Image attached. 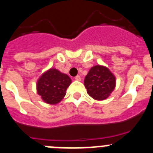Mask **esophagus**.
Here are the masks:
<instances>
[{
  "mask_svg": "<svg viewBox=\"0 0 153 153\" xmlns=\"http://www.w3.org/2000/svg\"><path fill=\"white\" fill-rule=\"evenodd\" d=\"M75 79L76 80H77V81H80L81 80V77H80V76H76L75 77Z\"/></svg>",
  "mask_w": 153,
  "mask_h": 153,
  "instance_id": "34e87169",
  "label": "esophagus"
}]
</instances>
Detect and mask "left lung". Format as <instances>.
Returning <instances> with one entry per match:
<instances>
[{"mask_svg":"<svg viewBox=\"0 0 153 153\" xmlns=\"http://www.w3.org/2000/svg\"><path fill=\"white\" fill-rule=\"evenodd\" d=\"M117 84L114 74L108 67L96 65L85 76L84 85L87 93L95 100H104L110 96Z\"/></svg>","mask_w":153,"mask_h":153,"instance_id":"8db88e82","label":"left lung"}]
</instances>
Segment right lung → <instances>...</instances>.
<instances>
[{"label": "right lung", "instance_id": "right-lung-1", "mask_svg": "<svg viewBox=\"0 0 153 153\" xmlns=\"http://www.w3.org/2000/svg\"><path fill=\"white\" fill-rule=\"evenodd\" d=\"M71 82L67 74L52 67L43 73L37 79L36 93L44 102L56 105L63 100Z\"/></svg>", "mask_w": 153, "mask_h": 153}]
</instances>
